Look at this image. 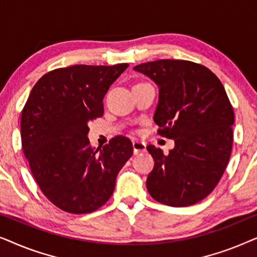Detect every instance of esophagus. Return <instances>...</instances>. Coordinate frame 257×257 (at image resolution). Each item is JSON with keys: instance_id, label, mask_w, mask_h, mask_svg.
<instances>
[{"instance_id": "esophagus-1", "label": "esophagus", "mask_w": 257, "mask_h": 257, "mask_svg": "<svg viewBox=\"0 0 257 257\" xmlns=\"http://www.w3.org/2000/svg\"><path fill=\"white\" fill-rule=\"evenodd\" d=\"M132 145H133V152H135V154L145 152L146 151V144L143 142H139V140H135V142L132 143Z\"/></svg>"}]
</instances>
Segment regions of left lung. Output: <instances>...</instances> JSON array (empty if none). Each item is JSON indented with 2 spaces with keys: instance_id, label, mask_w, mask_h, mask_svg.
<instances>
[{
  "instance_id": "obj_1",
  "label": "left lung",
  "mask_w": 257,
  "mask_h": 257,
  "mask_svg": "<svg viewBox=\"0 0 257 257\" xmlns=\"http://www.w3.org/2000/svg\"><path fill=\"white\" fill-rule=\"evenodd\" d=\"M159 87L154 121L175 146L164 154L146 147L154 160L146 187L158 202L194 205L220 181L233 147L234 111L220 79L198 63L159 59L133 68Z\"/></svg>"
}]
</instances>
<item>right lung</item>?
Returning a JSON list of instances; mask_svg holds the SVG:
<instances>
[{
	"label": "right lung",
	"instance_id": "obj_1",
	"mask_svg": "<svg viewBox=\"0 0 257 257\" xmlns=\"http://www.w3.org/2000/svg\"><path fill=\"white\" fill-rule=\"evenodd\" d=\"M127 66L52 70L38 79L24 105V156L41 191L64 212L86 214L106 203L119 171L133 154L126 137H114L96 151L87 138V122L103 115L104 96Z\"/></svg>",
	"mask_w": 257,
	"mask_h": 257
}]
</instances>
